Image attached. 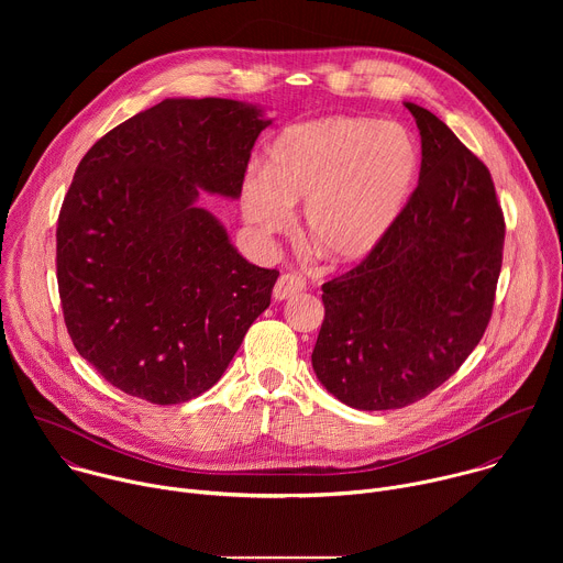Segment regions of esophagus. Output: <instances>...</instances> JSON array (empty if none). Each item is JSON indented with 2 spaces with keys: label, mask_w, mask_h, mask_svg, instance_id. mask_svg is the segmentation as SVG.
Returning a JSON list of instances; mask_svg holds the SVG:
<instances>
[{
  "label": "esophagus",
  "mask_w": 563,
  "mask_h": 563,
  "mask_svg": "<svg viewBox=\"0 0 563 563\" xmlns=\"http://www.w3.org/2000/svg\"><path fill=\"white\" fill-rule=\"evenodd\" d=\"M305 287H307V283H305L302 276H298V274H283V276L278 278V283L274 285V298H276V300L294 298V296H298L300 291H305Z\"/></svg>",
  "instance_id": "34e87169"
}]
</instances>
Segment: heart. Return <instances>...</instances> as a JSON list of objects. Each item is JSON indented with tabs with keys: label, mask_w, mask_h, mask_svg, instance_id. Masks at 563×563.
Segmentation results:
<instances>
[{
	"label": "heart",
	"mask_w": 563,
	"mask_h": 563,
	"mask_svg": "<svg viewBox=\"0 0 563 563\" xmlns=\"http://www.w3.org/2000/svg\"><path fill=\"white\" fill-rule=\"evenodd\" d=\"M421 165L415 135L398 122L330 115L285 126L265 172L245 178V220L263 235L285 233L305 205L316 254L354 263L372 254L404 211Z\"/></svg>",
	"instance_id": "obj_1"
}]
</instances>
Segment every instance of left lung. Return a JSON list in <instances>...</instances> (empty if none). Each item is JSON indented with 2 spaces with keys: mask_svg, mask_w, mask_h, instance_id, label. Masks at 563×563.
I'll use <instances>...</instances> for the list:
<instances>
[{
  "mask_svg": "<svg viewBox=\"0 0 563 563\" xmlns=\"http://www.w3.org/2000/svg\"><path fill=\"white\" fill-rule=\"evenodd\" d=\"M419 185L380 245L323 285L311 365L356 410H396L445 383L484 336L506 222L488 167L428 109Z\"/></svg>",
  "mask_w": 563,
  "mask_h": 563,
  "instance_id": "8db88e82",
  "label": "left lung"
}]
</instances>
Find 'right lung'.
<instances>
[{"mask_svg":"<svg viewBox=\"0 0 563 563\" xmlns=\"http://www.w3.org/2000/svg\"><path fill=\"white\" fill-rule=\"evenodd\" d=\"M261 109L163 100L100 137L57 218V287L68 336L104 380L155 406L213 387L278 272L247 263L200 191L238 198Z\"/></svg>","mask_w":563,"mask_h":563,"instance_id":"1","label":"right lung"}]
</instances>
